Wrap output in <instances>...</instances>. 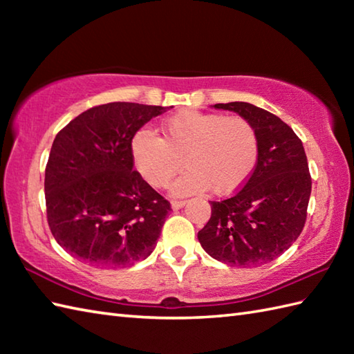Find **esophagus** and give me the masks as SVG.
Masks as SVG:
<instances>
[{
    "instance_id": "34e87169",
    "label": "esophagus",
    "mask_w": 354,
    "mask_h": 354,
    "mask_svg": "<svg viewBox=\"0 0 354 354\" xmlns=\"http://www.w3.org/2000/svg\"><path fill=\"white\" fill-rule=\"evenodd\" d=\"M185 204H187L185 201H171V208L173 209H179V208H183Z\"/></svg>"
}]
</instances>
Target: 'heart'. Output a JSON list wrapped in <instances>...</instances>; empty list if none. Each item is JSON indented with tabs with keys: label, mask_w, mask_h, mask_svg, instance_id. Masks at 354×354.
<instances>
[{
	"label": "heart",
	"mask_w": 354,
	"mask_h": 354,
	"mask_svg": "<svg viewBox=\"0 0 354 354\" xmlns=\"http://www.w3.org/2000/svg\"><path fill=\"white\" fill-rule=\"evenodd\" d=\"M259 137L242 117L181 111L162 123V138L140 129L131 140L133 167L146 183L164 187L183 167L171 185L175 196L205 192L231 194L246 184L259 161Z\"/></svg>",
	"instance_id": "1"
}]
</instances>
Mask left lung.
Wrapping results in <instances>:
<instances>
[{
	"label": "left lung",
	"mask_w": 354,
	"mask_h": 354,
	"mask_svg": "<svg viewBox=\"0 0 354 354\" xmlns=\"http://www.w3.org/2000/svg\"><path fill=\"white\" fill-rule=\"evenodd\" d=\"M248 120L259 137V161L242 190L212 201V217L198 232L205 252L225 265L257 268L289 250L304 228L312 192L303 142L270 112L246 102L217 103Z\"/></svg>",
	"instance_id": "1"
}]
</instances>
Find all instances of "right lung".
I'll return each instance as SVG.
<instances>
[{"mask_svg": "<svg viewBox=\"0 0 354 354\" xmlns=\"http://www.w3.org/2000/svg\"><path fill=\"white\" fill-rule=\"evenodd\" d=\"M167 109L129 102L100 104L56 135L45 167V204L51 234L73 257L115 269L155 250L171 208L133 170L131 140Z\"/></svg>", "mask_w": 354, "mask_h": 354, "instance_id": "1", "label": "right lung"}]
</instances>
